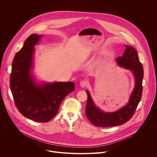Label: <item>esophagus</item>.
I'll list each match as a JSON object with an SVG mask.
<instances>
[{
    "label": "esophagus",
    "mask_w": 157,
    "mask_h": 157,
    "mask_svg": "<svg viewBox=\"0 0 157 157\" xmlns=\"http://www.w3.org/2000/svg\"><path fill=\"white\" fill-rule=\"evenodd\" d=\"M86 82L84 81H81V82H80V83H79V85H80V86L81 87H84L85 86H86Z\"/></svg>",
    "instance_id": "esophagus-1"
}]
</instances>
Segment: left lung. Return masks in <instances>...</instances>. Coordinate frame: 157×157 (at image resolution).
Returning <instances> with one entry per match:
<instances>
[{
  "label": "left lung",
  "instance_id": "1",
  "mask_svg": "<svg viewBox=\"0 0 157 157\" xmlns=\"http://www.w3.org/2000/svg\"><path fill=\"white\" fill-rule=\"evenodd\" d=\"M125 47L124 53L122 56L116 58V62L119 66L131 71L135 79V86L126 105L113 113L104 112L98 108L94 102L90 93L87 90L86 115L88 120L95 126L109 127L125 124L132 117L140 101L144 78L143 66L139 61L137 50L132 46Z\"/></svg>",
  "mask_w": 157,
  "mask_h": 157
}]
</instances>
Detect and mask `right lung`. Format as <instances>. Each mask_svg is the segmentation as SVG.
Instances as JSON below:
<instances>
[{
	"label": "right lung",
	"instance_id": "1",
	"mask_svg": "<svg viewBox=\"0 0 157 157\" xmlns=\"http://www.w3.org/2000/svg\"><path fill=\"white\" fill-rule=\"evenodd\" d=\"M41 37L32 34L15 55L10 86L16 107L22 115L36 122H47L56 115L63 100L75 88L73 82H38L35 79L34 47Z\"/></svg>",
	"mask_w": 157,
	"mask_h": 157
}]
</instances>
